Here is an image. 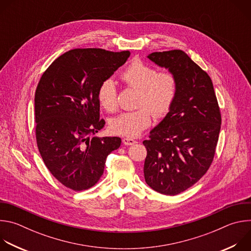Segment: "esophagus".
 Here are the masks:
<instances>
[{"instance_id":"esophagus-1","label":"esophagus","mask_w":251,"mask_h":251,"mask_svg":"<svg viewBox=\"0 0 251 251\" xmlns=\"http://www.w3.org/2000/svg\"><path fill=\"white\" fill-rule=\"evenodd\" d=\"M123 144L124 145H126V146H130V145H134L135 143H137L134 139H132V138H128V137H126V138H123Z\"/></svg>"}]
</instances>
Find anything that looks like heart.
Here are the masks:
<instances>
[{
	"mask_svg": "<svg viewBox=\"0 0 251 251\" xmlns=\"http://www.w3.org/2000/svg\"><path fill=\"white\" fill-rule=\"evenodd\" d=\"M129 87L138 89L137 107L110 121V129L121 136L136 137L151 125L153 114L157 118L166 116L176 97L177 80L171 71L157 69L142 60H133L120 75ZM100 106L107 112H115L118 107L117 89L110 78L104 79L97 91Z\"/></svg>",
	"mask_w": 251,
	"mask_h": 251,
	"instance_id": "obj_1",
	"label": "heart"
}]
</instances>
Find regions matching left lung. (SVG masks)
<instances>
[{
	"label": "left lung",
	"instance_id": "obj_1",
	"mask_svg": "<svg viewBox=\"0 0 251 251\" xmlns=\"http://www.w3.org/2000/svg\"><path fill=\"white\" fill-rule=\"evenodd\" d=\"M148 58L175 75L177 92L170 112L143 141L147 149L144 176L154 191L176 196L209 169L222 115L209 75L185 51L152 52Z\"/></svg>",
	"mask_w": 251,
	"mask_h": 251
}]
</instances>
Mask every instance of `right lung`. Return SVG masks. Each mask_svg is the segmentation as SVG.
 Returning <instances> with one entry per match:
<instances>
[{
  "label": "right lung",
  "mask_w": 251,
  "mask_h": 251,
  "mask_svg": "<svg viewBox=\"0 0 251 251\" xmlns=\"http://www.w3.org/2000/svg\"><path fill=\"white\" fill-rule=\"evenodd\" d=\"M130 51L75 49L43 74L34 95L35 138L43 161L64 187L80 192L101 177L106 158L121 145L119 137H92L99 119L100 83L123 65Z\"/></svg>",
  "instance_id": "1"
}]
</instances>
